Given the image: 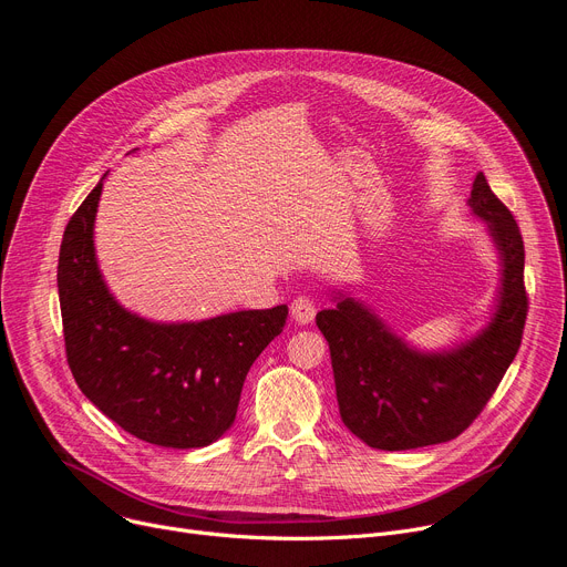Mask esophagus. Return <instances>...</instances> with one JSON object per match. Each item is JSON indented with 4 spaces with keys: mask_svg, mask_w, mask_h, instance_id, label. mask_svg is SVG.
<instances>
[{
    "mask_svg": "<svg viewBox=\"0 0 567 567\" xmlns=\"http://www.w3.org/2000/svg\"><path fill=\"white\" fill-rule=\"evenodd\" d=\"M317 315V306L312 297H297L291 303V317L297 319L299 324H310Z\"/></svg>",
    "mask_w": 567,
    "mask_h": 567,
    "instance_id": "1",
    "label": "esophagus"
}]
</instances>
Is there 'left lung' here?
<instances>
[{
	"label": "left lung",
	"mask_w": 567,
	"mask_h": 567,
	"mask_svg": "<svg viewBox=\"0 0 567 567\" xmlns=\"http://www.w3.org/2000/svg\"><path fill=\"white\" fill-rule=\"evenodd\" d=\"M467 204L488 225L503 259L498 308L477 338L450 352L424 354L350 297L317 312L340 416L368 447L403 452L454 440L477 420L519 352L528 315L519 225L484 174H477Z\"/></svg>",
	"instance_id": "8db88e82"
}]
</instances>
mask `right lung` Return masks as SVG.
<instances>
[{
  "label": "right lung",
  "mask_w": 567,
  "mask_h": 567,
  "mask_svg": "<svg viewBox=\"0 0 567 567\" xmlns=\"http://www.w3.org/2000/svg\"><path fill=\"white\" fill-rule=\"evenodd\" d=\"M102 183L71 215L60 245L58 291L71 375L109 420L171 450L206 447L236 420L255 359L282 333L287 306L204 322L157 324L122 308L94 257Z\"/></svg>",
  "instance_id": "right-lung-1"
}]
</instances>
